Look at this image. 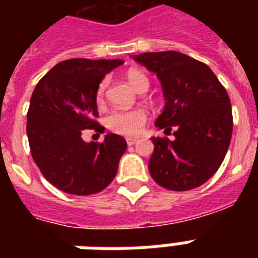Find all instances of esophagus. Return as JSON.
Wrapping results in <instances>:
<instances>
[{"label": "esophagus", "instance_id": "34e87169", "mask_svg": "<svg viewBox=\"0 0 258 258\" xmlns=\"http://www.w3.org/2000/svg\"><path fill=\"white\" fill-rule=\"evenodd\" d=\"M138 142H139V139H137V138H127V145L128 146H134Z\"/></svg>", "mask_w": 258, "mask_h": 258}]
</instances>
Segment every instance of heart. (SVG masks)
Segmentation results:
<instances>
[{"label": "heart", "instance_id": "heart-1", "mask_svg": "<svg viewBox=\"0 0 258 258\" xmlns=\"http://www.w3.org/2000/svg\"><path fill=\"white\" fill-rule=\"evenodd\" d=\"M125 78L128 80L137 92L145 93L150 88L149 78L141 71H128ZM105 88H107V80H101L96 89L97 101L103 100ZM147 121V112L143 108H134L128 111L123 109H113L105 116V124L112 133L133 137L141 133Z\"/></svg>", "mask_w": 258, "mask_h": 258}]
</instances>
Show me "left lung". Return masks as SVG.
I'll return each mask as SVG.
<instances>
[{"label":"left lung","instance_id":"left-lung-1","mask_svg":"<svg viewBox=\"0 0 258 258\" xmlns=\"http://www.w3.org/2000/svg\"><path fill=\"white\" fill-rule=\"evenodd\" d=\"M134 60L162 83L166 105L155 125L175 128L174 141L151 138L150 174L174 191L198 187L216 174L230 145L233 115L226 89L205 62L175 50L135 54Z\"/></svg>","mask_w":258,"mask_h":258}]
</instances>
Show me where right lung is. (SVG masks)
Listing matches in <instances>:
<instances>
[{
	"instance_id": "right-lung-1",
	"label": "right lung",
	"mask_w": 258,
	"mask_h": 258,
	"mask_svg": "<svg viewBox=\"0 0 258 258\" xmlns=\"http://www.w3.org/2000/svg\"><path fill=\"white\" fill-rule=\"evenodd\" d=\"M123 60L70 58L58 62L37 83L28 109L26 134L30 153L41 174L54 187L74 196L101 191L116 175L125 139L107 134L104 141H83L84 130L104 133L96 89Z\"/></svg>"
}]
</instances>
